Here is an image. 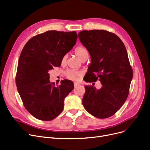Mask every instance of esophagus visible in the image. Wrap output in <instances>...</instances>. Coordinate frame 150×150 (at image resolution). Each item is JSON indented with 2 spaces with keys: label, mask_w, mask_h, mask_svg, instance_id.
<instances>
[{
  "label": "esophagus",
  "mask_w": 150,
  "mask_h": 150,
  "mask_svg": "<svg viewBox=\"0 0 150 150\" xmlns=\"http://www.w3.org/2000/svg\"><path fill=\"white\" fill-rule=\"evenodd\" d=\"M79 85H80V84H79V83H77V82H74V86H75V87H76V86H79Z\"/></svg>",
  "instance_id": "1"
}]
</instances>
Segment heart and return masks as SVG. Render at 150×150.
<instances>
[{
  "instance_id": "obj_1",
  "label": "heart",
  "mask_w": 150,
  "mask_h": 150,
  "mask_svg": "<svg viewBox=\"0 0 150 150\" xmlns=\"http://www.w3.org/2000/svg\"><path fill=\"white\" fill-rule=\"evenodd\" d=\"M76 55L81 60H82L85 56L88 55V52L83 47H78L75 50ZM67 56H64L62 59V64H64L66 61ZM65 75L67 77L73 81H77V79L82 76V73L81 71H75L73 70H68L65 72Z\"/></svg>"
}]
</instances>
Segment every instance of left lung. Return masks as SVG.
Here are the masks:
<instances>
[{"label":"left lung","mask_w":150,"mask_h":150,"mask_svg":"<svg viewBox=\"0 0 150 150\" xmlns=\"http://www.w3.org/2000/svg\"><path fill=\"white\" fill-rule=\"evenodd\" d=\"M78 36L91 59L84 81L92 82L99 79L102 85L99 90L85 86L83 105L97 118L110 117L127 100L133 78L126 48L117 36L105 30H84Z\"/></svg>","instance_id":"obj_1"}]
</instances>
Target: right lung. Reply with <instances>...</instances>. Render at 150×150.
I'll return each instance as SVG.
<instances>
[{
  "mask_svg": "<svg viewBox=\"0 0 150 150\" xmlns=\"http://www.w3.org/2000/svg\"><path fill=\"white\" fill-rule=\"evenodd\" d=\"M76 31H47L30 39L19 57L16 83L24 107L38 119L56 118L63 111L64 99L74 88L69 80L55 86L49 71L60 66L62 59L75 45Z\"/></svg>",
  "mask_w": 150,
  "mask_h": 150,
  "instance_id": "add662e5",
  "label": "right lung"
}]
</instances>
